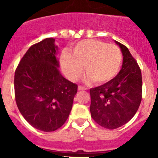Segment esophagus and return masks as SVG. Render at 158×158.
<instances>
[{
  "mask_svg": "<svg viewBox=\"0 0 158 158\" xmlns=\"http://www.w3.org/2000/svg\"><path fill=\"white\" fill-rule=\"evenodd\" d=\"M85 89H86V88H85V87H83V86H81V85H79L78 86V90H85Z\"/></svg>",
  "mask_w": 158,
  "mask_h": 158,
  "instance_id": "34e87169",
  "label": "esophagus"
}]
</instances>
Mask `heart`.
<instances>
[{
	"label": "heart",
	"instance_id": "obj_1",
	"mask_svg": "<svg viewBox=\"0 0 158 158\" xmlns=\"http://www.w3.org/2000/svg\"><path fill=\"white\" fill-rule=\"evenodd\" d=\"M122 54L117 46L100 40H88L78 43L72 54L61 55L62 70L73 81L79 80L85 71L89 78L97 84L111 81L120 69Z\"/></svg>",
	"mask_w": 158,
	"mask_h": 158
}]
</instances>
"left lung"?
<instances>
[{
    "label": "left lung",
    "mask_w": 158,
    "mask_h": 158,
    "mask_svg": "<svg viewBox=\"0 0 158 158\" xmlns=\"http://www.w3.org/2000/svg\"><path fill=\"white\" fill-rule=\"evenodd\" d=\"M122 51V69L107 83L90 89L93 120L106 129L120 127L133 118L142 95V73L126 46L115 41Z\"/></svg>",
    "instance_id": "8db88e82"
}]
</instances>
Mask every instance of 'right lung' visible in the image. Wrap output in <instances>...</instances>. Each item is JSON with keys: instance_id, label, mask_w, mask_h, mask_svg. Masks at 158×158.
<instances>
[{"instance_id": "obj_1", "label": "right lung", "mask_w": 158, "mask_h": 158, "mask_svg": "<svg viewBox=\"0 0 158 158\" xmlns=\"http://www.w3.org/2000/svg\"><path fill=\"white\" fill-rule=\"evenodd\" d=\"M55 40L47 38L32 45L15 72L14 89L18 109L33 127L54 131L65 123L77 85L58 70Z\"/></svg>"}]
</instances>
